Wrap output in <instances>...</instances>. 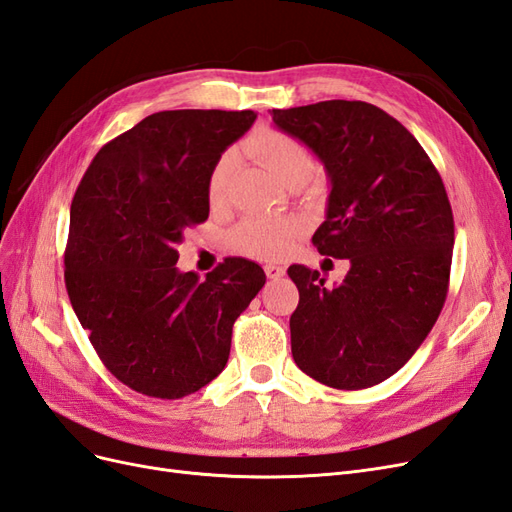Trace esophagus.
Wrapping results in <instances>:
<instances>
[{"label":"esophagus","mask_w":512,"mask_h":512,"mask_svg":"<svg viewBox=\"0 0 512 512\" xmlns=\"http://www.w3.org/2000/svg\"><path fill=\"white\" fill-rule=\"evenodd\" d=\"M265 273L267 277H271V280H277V277H282L286 273V269L280 265H265Z\"/></svg>","instance_id":"obj_1"}]
</instances>
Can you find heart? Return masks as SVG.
Segmentation results:
<instances>
[{
	"label": "heart",
	"instance_id": "heart-1",
	"mask_svg": "<svg viewBox=\"0 0 512 512\" xmlns=\"http://www.w3.org/2000/svg\"><path fill=\"white\" fill-rule=\"evenodd\" d=\"M245 156H250L286 188L305 183L314 173V156L305 143L286 132L260 128L247 136L243 143ZM232 177V160L228 156L215 162L207 181L209 203L222 205L228 196ZM301 235V224L290 218H271V215H252L230 232L235 250L258 260H275L286 256L294 241Z\"/></svg>",
	"mask_w": 512,
	"mask_h": 512
}]
</instances>
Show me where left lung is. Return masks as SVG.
Masks as SVG:
<instances>
[{"label": "left lung", "mask_w": 512, "mask_h": 512, "mask_svg": "<svg viewBox=\"0 0 512 512\" xmlns=\"http://www.w3.org/2000/svg\"><path fill=\"white\" fill-rule=\"evenodd\" d=\"M271 115L331 179L327 220L312 243L322 256L350 260L335 288L318 271L288 269L299 288L294 363L331 389H367L410 361L444 307L455 222L442 177L416 138L374 104L327 100Z\"/></svg>", "instance_id": "left-lung-1"}]
</instances>
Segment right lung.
Segmentation results:
<instances>
[{
    "label": "right lung",
    "instance_id": "add662e5",
    "mask_svg": "<svg viewBox=\"0 0 512 512\" xmlns=\"http://www.w3.org/2000/svg\"><path fill=\"white\" fill-rule=\"evenodd\" d=\"M254 111H162L106 143L74 192L64 277L111 374L136 393L179 399L222 374L232 324L265 271L226 258L203 282L177 271L183 230L209 218L207 181Z\"/></svg>",
    "mask_w": 512,
    "mask_h": 512
}]
</instances>
